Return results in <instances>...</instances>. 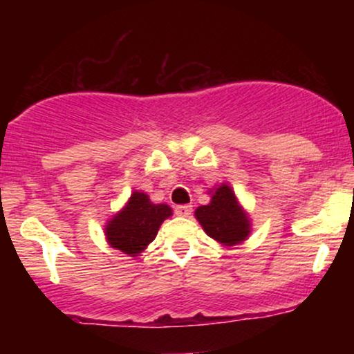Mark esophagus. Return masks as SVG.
<instances>
[{
    "mask_svg": "<svg viewBox=\"0 0 354 354\" xmlns=\"http://www.w3.org/2000/svg\"><path fill=\"white\" fill-rule=\"evenodd\" d=\"M191 211H193L191 205H178L176 208H174V213H176L178 216H181V218H188L191 214Z\"/></svg>",
    "mask_w": 354,
    "mask_h": 354,
    "instance_id": "obj_1",
    "label": "esophagus"
}]
</instances>
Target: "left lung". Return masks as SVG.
<instances>
[{
  "mask_svg": "<svg viewBox=\"0 0 354 354\" xmlns=\"http://www.w3.org/2000/svg\"><path fill=\"white\" fill-rule=\"evenodd\" d=\"M208 205L198 206L194 218L205 233L225 248H233L246 241L251 234V218L243 208L228 183L209 189Z\"/></svg>",
  "mask_w": 354,
  "mask_h": 354,
  "instance_id": "8db88e82",
  "label": "left lung"
}]
</instances>
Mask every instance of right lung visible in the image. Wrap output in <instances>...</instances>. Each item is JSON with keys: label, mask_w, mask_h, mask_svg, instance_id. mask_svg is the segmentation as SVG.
I'll use <instances>...</instances> for the list:
<instances>
[{"label": "right lung", "mask_w": 354, "mask_h": 354, "mask_svg": "<svg viewBox=\"0 0 354 354\" xmlns=\"http://www.w3.org/2000/svg\"><path fill=\"white\" fill-rule=\"evenodd\" d=\"M171 214L168 205H156L143 191L135 189L123 208L106 221L104 238L111 248L136 258L156 238L160 226Z\"/></svg>", "instance_id": "right-lung-1"}]
</instances>
